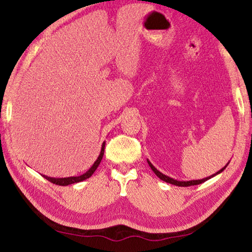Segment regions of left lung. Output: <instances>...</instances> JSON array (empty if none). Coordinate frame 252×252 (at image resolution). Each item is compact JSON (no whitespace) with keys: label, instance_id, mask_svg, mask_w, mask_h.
<instances>
[{"label":"left lung","instance_id":"obj_1","mask_svg":"<svg viewBox=\"0 0 252 252\" xmlns=\"http://www.w3.org/2000/svg\"><path fill=\"white\" fill-rule=\"evenodd\" d=\"M147 162H149V165H150V167L152 168V170L155 172V175L158 177L159 179H161L162 181H165V182H168V184H171V185H175V186H178V187H189V186H196V185H200V184H202V182H204V181H206V180H209V179H211L212 177H214V176H216V175H219V174H220L221 171H223L226 167H227V165H226L224 168H221L220 170H219L218 172H216V174H214V175H212V176H210V177H206V178H204V179H200V180H190V181H178V180H176V179H172V178H170V177H168V176H166V175H164V174H161V172L159 171V170H157L154 166L152 165V162L147 159Z\"/></svg>","mask_w":252,"mask_h":252}]
</instances>
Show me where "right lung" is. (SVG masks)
<instances>
[{
  "instance_id": "right-lung-1",
  "label": "right lung",
  "mask_w": 252,
  "mask_h": 252,
  "mask_svg": "<svg viewBox=\"0 0 252 252\" xmlns=\"http://www.w3.org/2000/svg\"><path fill=\"white\" fill-rule=\"evenodd\" d=\"M105 144L106 143L103 142L102 143V146H101V151H100V154L98 156L97 160L94 162V165L91 167L90 169H88L85 174H83L81 176H76V177H68V178H51V177H48V176H43L44 178L47 180H49L50 182L54 185H58V186H68V185H72V184H76V182H81L83 180H85L87 178H90V177L95 172V170L97 169V167L99 166L100 161L102 159V156H103V152H105Z\"/></svg>"
}]
</instances>
